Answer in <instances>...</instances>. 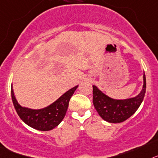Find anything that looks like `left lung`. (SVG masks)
I'll return each mask as SVG.
<instances>
[{"mask_svg": "<svg viewBox=\"0 0 158 158\" xmlns=\"http://www.w3.org/2000/svg\"><path fill=\"white\" fill-rule=\"evenodd\" d=\"M146 89L145 73L143 75V87L141 92L134 98L127 99H114L104 94L93 85V104L103 120L110 123H123L131 117L142 104Z\"/></svg>", "mask_w": 158, "mask_h": 158, "instance_id": "obj_1", "label": "left lung"}]
</instances>
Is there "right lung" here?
I'll list each match as a JSON object with an SVG mask.
<instances>
[{
  "instance_id": "obj_1",
  "label": "right lung",
  "mask_w": 158,
  "mask_h": 158,
  "mask_svg": "<svg viewBox=\"0 0 158 158\" xmlns=\"http://www.w3.org/2000/svg\"><path fill=\"white\" fill-rule=\"evenodd\" d=\"M78 87L79 86L77 85L68 90L47 107L38 110L21 106L15 97L13 86L11 87V94L16 113L24 123L35 130L48 131L57 127L62 122L68 108L70 98Z\"/></svg>"
}]
</instances>
